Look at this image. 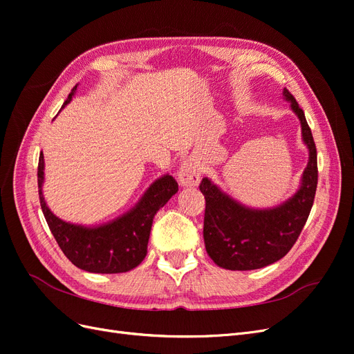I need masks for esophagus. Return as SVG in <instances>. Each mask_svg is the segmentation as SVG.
I'll return each instance as SVG.
<instances>
[{
    "instance_id": "obj_1",
    "label": "esophagus",
    "mask_w": 354,
    "mask_h": 354,
    "mask_svg": "<svg viewBox=\"0 0 354 354\" xmlns=\"http://www.w3.org/2000/svg\"><path fill=\"white\" fill-rule=\"evenodd\" d=\"M178 181L183 187H194L198 186L201 181V167L195 159H186L183 164H181L178 169Z\"/></svg>"
}]
</instances>
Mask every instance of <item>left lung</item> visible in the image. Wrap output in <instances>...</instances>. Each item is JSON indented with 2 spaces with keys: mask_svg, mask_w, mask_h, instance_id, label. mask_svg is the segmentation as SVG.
<instances>
[{
  "mask_svg": "<svg viewBox=\"0 0 354 354\" xmlns=\"http://www.w3.org/2000/svg\"><path fill=\"white\" fill-rule=\"evenodd\" d=\"M283 97L301 124L308 162L295 194L273 208L242 205L212 181L202 178L205 196L203 241L211 260L227 270H255L281 260L292 248L313 207L317 187V155L312 131L294 95L283 88Z\"/></svg>",
  "mask_w": 354,
  "mask_h": 354,
  "instance_id": "obj_1",
  "label": "left lung"
}]
</instances>
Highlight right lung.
<instances>
[{
	"label": "right lung",
	"mask_w": 354,
	"mask_h": 354,
	"mask_svg": "<svg viewBox=\"0 0 354 354\" xmlns=\"http://www.w3.org/2000/svg\"><path fill=\"white\" fill-rule=\"evenodd\" d=\"M73 87L62 109L72 100ZM44 155L38 162L39 203L48 227L69 261L90 273H125L140 264L147 254V242L155 214L173 198L178 185L169 174L155 180L136 205L122 216L100 226H81L63 221L51 212L42 195Z\"/></svg>",
	"instance_id": "right-lung-1"
}]
</instances>
